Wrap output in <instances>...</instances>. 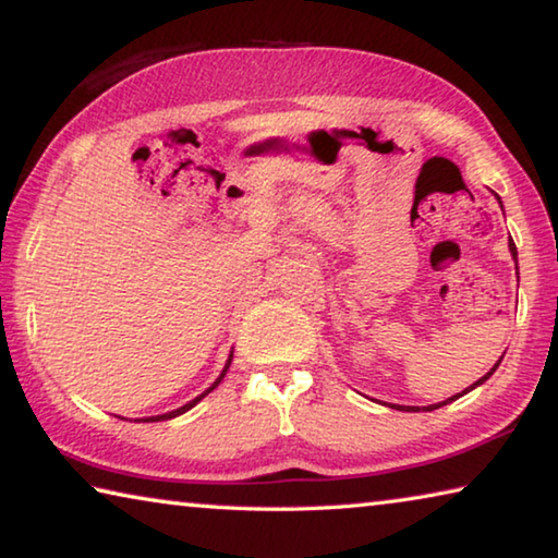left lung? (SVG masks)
<instances>
[{
    "label": "left lung",
    "instance_id": "1",
    "mask_svg": "<svg viewBox=\"0 0 558 558\" xmlns=\"http://www.w3.org/2000/svg\"><path fill=\"white\" fill-rule=\"evenodd\" d=\"M497 202H499V196H497ZM499 206H502V202H499ZM509 253H512V258H514V263H517V245H514V241L512 239H509ZM505 356V354H502ZM502 356H499V362H502ZM499 362L493 366V369H489L485 376H483V379H477L475 384H472L470 386V389H465V391H462V393H468V391H472V389H475V386H480V384H485L487 379H489V376H493L495 374V369H497V366H499ZM462 393H458V396H462ZM458 396H452V399H448V401H440V403H433V405H423V411H436V409H440V405H446V403H450V401H456L458 399ZM391 409H396V411H421V405H396V403H391Z\"/></svg>",
    "mask_w": 558,
    "mask_h": 558
}]
</instances>
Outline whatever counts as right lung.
<instances>
[{
  "label": "right lung",
  "mask_w": 558,
  "mask_h": 558,
  "mask_svg": "<svg viewBox=\"0 0 558 558\" xmlns=\"http://www.w3.org/2000/svg\"><path fill=\"white\" fill-rule=\"evenodd\" d=\"M231 359H233V354H229V362H226V366H223V372L219 374V379H216L211 386H209V389H206L202 396H196V399L194 401H189V403H184L182 405V409H177V411H169V413H162V415H147V418H143V423H153V421H169V418H177V415H182V413H186L189 409H194V405L196 403H199L202 399H204V396L206 393H211L214 389H216V386H219L221 384V379H223V376H226V372H229V366H231Z\"/></svg>",
  "instance_id": "right-lung-1"
}]
</instances>
